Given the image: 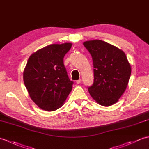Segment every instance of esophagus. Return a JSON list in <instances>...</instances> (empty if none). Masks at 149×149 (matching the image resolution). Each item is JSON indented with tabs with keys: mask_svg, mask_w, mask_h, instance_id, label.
Masks as SVG:
<instances>
[{
	"mask_svg": "<svg viewBox=\"0 0 149 149\" xmlns=\"http://www.w3.org/2000/svg\"><path fill=\"white\" fill-rule=\"evenodd\" d=\"M81 82H82L81 79H79V80L76 81V83H77V84H80V83H81Z\"/></svg>",
	"mask_w": 149,
	"mask_h": 149,
	"instance_id": "esophagus-1",
	"label": "esophagus"
}]
</instances>
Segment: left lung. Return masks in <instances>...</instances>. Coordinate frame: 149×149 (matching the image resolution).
I'll return each instance as SVG.
<instances>
[{
  "instance_id": "1",
  "label": "left lung",
  "mask_w": 149,
  "mask_h": 149,
  "mask_svg": "<svg viewBox=\"0 0 149 149\" xmlns=\"http://www.w3.org/2000/svg\"><path fill=\"white\" fill-rule=\"evenodd\" d=\"M84 46L93 62L94 82L88 91L98 104L108 107L118 102L125 91L131 73L123 51L101 40L86 41Z\"/></svg>"
}]
</instances>
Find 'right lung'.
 <instances>
[{"label":"right lung","instance_id":"add662e5","mask_svg":"<svg viewBox=\"0 0 149 149\" xmlns=\"http://www.w3.org/2000/svg\"><path fill=\"white\" fill-rule=\"evenodd\" d=\"M72 43L53 44L31 54L23 81L31 99L41 109L54 111L63 105L72 89L63 58Z\"/></svg>","mask_w":149,"mask_h":149}]
</instances>
